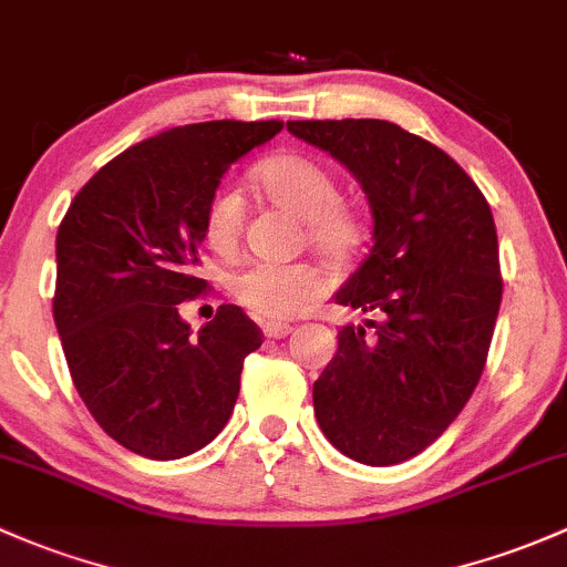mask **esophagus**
I'll use <instances>...</instances> for the list:
<instances>
[{
    "label": "esophagus",
    "mask_w": 567,
    "mask_h": 567,
    "mask_svg": "<svg viewBox=\"0 0 567 567\" xmlns=\"http://www.w3.org/2000/svg\"><path fill=\"white\" fill-rule=\"evenodd\" d=\"M290 331H293V326L288 323H264V333L268 339H285Z\"/></svg>",
    "instance_id": "esophagus-1"
}]
</instances>
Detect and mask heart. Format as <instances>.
<instances>
[{"label":"heart","instance_id":"1","mask_svg":"<svg viewBox=\"0 0 567 567\" xmlns=\"http://www.w3.org/2000/svg\"><path fill=\"white\" fill-rule=\"evenodd\" d=\"M255 182L271 204L303 219L307 241L329 260L355 258L367 238V214L339 198V182L329 165L303 154H279L255 168ZM244 230V195L234 182H219L204 208V236L217 255H234ZM329 293V279L312 264H255L230 277V296L260 320H288Z\"/></svg>","mask_w":567,"mask_h":567}]
</instances>
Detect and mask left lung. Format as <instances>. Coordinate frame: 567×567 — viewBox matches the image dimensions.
<instances>
[{
  "mask_svg": "<svg viewBox=\"0 0 567 567\" xmlns=\"http://www.w3.org/2000/svg\"><path fill=\"white\" fill-rule=\"evenodd\" d=\"M288 130L353 171L374 217L369 258L337 293L372 320L339 331L315 415L344 456L408 462L454 424L484 374L503 301L492 208L454 157L399 124L309 118Z\"/></svg>",
  "mask_w": 567,
  "mask_h": 567,
  "instance_id": "left-lung-1",
  "label": "left lung"
}]
</instances>
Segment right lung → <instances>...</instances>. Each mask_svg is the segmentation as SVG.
<instances>
[{"mask_svg":"<svg viewBox=\"0 0 567 567\" xmlns=\"http://www.w3.org/2000/svg\"><path fill=\"white\" fill-rule=\"evenodd\" d=\"M279 130L277 118H219L135 143L83 184L59 225L53 320L70 378L133 454H195L234 413L244 359L264 333L223 303L193 337L178 303L208 290L195 277L208 195Z\"/></svg>","mask_w":567,"mask_h":567,"instance_id":"add662e5","label":"right lung"}]
</instances>
